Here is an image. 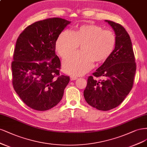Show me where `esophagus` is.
Listing matches in <instances>:
<instances>
[{
	"instance_id": "34e87169",
	"label": "esophagus",
	"mask_w": 147,
	"mask_h": 147,
	"mask_svg": "<svg viewBox=\"0 0 147 147\" xmlns=\"http://www.w3.org/2000/svg\"><path fill=\"white\" fill-rule=\"evenodd\" d=\"M78 79V78L76 76H71L70 77V79L71 80H75Z\"/></svg>"
}]
</instances>
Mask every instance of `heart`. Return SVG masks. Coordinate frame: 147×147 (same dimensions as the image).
I'll list each match as a JSON object with an SVG mask.
<instances>
[{
    "instance_id": "obj_1",
    "label": "heart",
    "mask_w": 147,
    "mask_h": 147,
    "mask_svg": "<svg viewBox=\"0 0 147 147\" xmlns=\"http://www.w3.org/2000/svg\"><path fill=\"white\" fill-rule=\"evenodd\" d=\"M116 42L115 34L104 30L95 25H82L73 32L63 30L56 41L55 48L61 57H65L82 45V52L70 54L63 61L65 73L82 75L93 67V61L100 63L109 57Z\"/></svg>"
}]
</instances>
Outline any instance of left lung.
I'll list each match as a JSON object with an SVG mask.
<instances>
[{"label": "left lung", "mask_w": 147, "mask_h": 147, "mask_svg": "<svg viewBox=\"0 0 147 147\" xmlns=\"http://www.w3.org/2000/svg\"><path fill=\"white\" fill-rule=\"evenodd\" d=\"M115 32L116 42L112 53L93 73L96 80L89 76L84 91L89 105L98 110L107 111L119 106L131 90L136 65L130 36L119 24L105 20Z\"/></svg>", "instance_id": "obj_1"}]
</instances>
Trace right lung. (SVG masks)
Returning a JSON list of instances; mask_svg holds the SVG:
<instances>
[{
    "label": "right lung",
    "instance_id": "obj_1",
    "mask_svg": "<svg viewBox=\"0 0 147 147\" xmlns=\"http://www.w3.org/2000/svg\"><path fill=\"white\" fill-rule=\"evenodd\" d=\"M70 23L59 18L37 21L26 27L17 39L11 63L13 86L22 101L33 109L49 110L62 99L69 78L60 75L55 43Z\"/></svg>",
    "mask_w": 147,
    "mask_h": 147
}]
</instances>
